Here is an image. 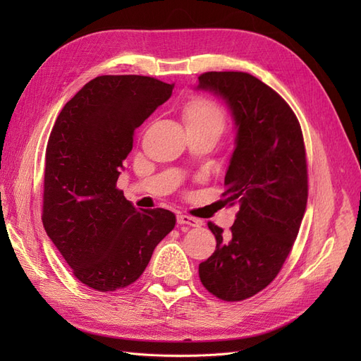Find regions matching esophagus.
<instances>
[{"mask_svg": "<svg viewBox=\"0 0 361 361\" xmlns=\"http://www.w3.org/2000/svg\"><path fill=\"white\" fill-rule=\"evenodd\" d=\"M178 224H180V226H190V227H200L202 221L197 220V218H192V216L180 214V215H178Z\"/></svg>", "mask_w": 361, "mask_h": 361, "instance_id": "esophagus-1", "label": "esophagus"}]
</instances>
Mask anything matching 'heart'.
Returning a JSON list of instances; mask_svg holds the SVG:
<instances>
[{
    "instance_id": "b5f03b06",
    "label": "heart",
    "mask_w": 361,
    "mask_h": 361,
    "mask_svg": "<svg viewBox=\"0 0 361 361\" xmlns=\"http://www.w3.org/2000/svg\"><path fill=\"white\" fill-rule=\"evenodd\" d=\"M187 128H209L221 133L226 125V116L221 106L207 97H195L183 108Z\"/></svg>"
}]
</instances>
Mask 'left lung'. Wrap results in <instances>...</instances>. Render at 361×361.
I'll return each instance as SVG.
<instances>
[{
    "instance_id": "1",
    "label": "left lung",
    "mask_w": 361,
    "mask_h": 361,
    "mask_svg": "<svg viewBox=\"0 0 361 361\" xmlns=\"http://www.w3.org/2000/svg\"><path fill=\"white\" fill-rule=\"evenodd\" d=\"M195 90L224 101L235 123L226 202L239 203L231 233L209 223L216 248L199 265L203 286L224 301L253 297L276 279L307 206L301 126L283 97L245 72H206Z\"/></svg>"
}]
</instances>
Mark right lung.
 I'll use <instances>...</instances> for the list:
<instances>
[{"instance_id": "right-lung-1", "label": "right lung", "mask_w": 361, "mask_h": 361, "mask_svg": "<svg viewBox=\"0 0 361 361\" xmlns=\"http://www.w3.org/2000/svg\"><path fill=\"white\" fill-rule=\"evenodd\" d=\"M171 92L173 84L150 76H97L63 106L51 130L42 221L85 286H129L176 224L173 212L140 211L116 188L134 130Z\"/></svg>"}]
</instances>
